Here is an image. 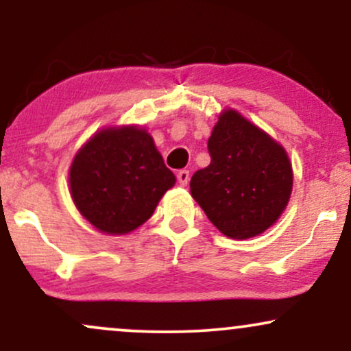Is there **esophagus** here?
<instances>
[{"label":"esophagus","instance_id":"obj_1","mask_svg":"<svg viewBox=\"0 0 351 351\" xmlns=\"http://www.w3.org/2000/svg\"><path fill=\"white\" fill-rule=\"evenodd\" d=\"M178 183L181 184V186H186L188 181H189V171L188 170H180L178 171Z\"/></svg>","mask_w":351,"mask_h":351}]
</instances>
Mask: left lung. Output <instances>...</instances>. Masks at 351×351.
Here are the masks:
<instances>
[{
    "instance_id": "1",
    "label": "left lung",
    "mask_w": 351,
    "mask_h": 351,
    "mask_svg": "<svg viewBox=\"0 0 351 351\" xmlns=\"http://www.w3.org/2000/svg\"><path fill=\"white\" fill-rule=\"evenodd\" d=\"M208 150L211 163L193 175L191 196L224 236L263 234L292 195L293 171L285 148L234 108H224Z\"/></svg>"
}]
</instances>
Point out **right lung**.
I'll return each mask as SVG.
<instances>
[{
    "label": "right lung",
    "instance_id": "obj_1",
    "mask_svg": "<svg viewBox=\"0 0 351 351\" xmlns=\"http://www.w3.org/2000/svg\"><path fill=\"white\" fill-rule=\"evenodd\" d=\"M175 181L152 135L138 125L95 132L75 153L69 170L77 211L110 236L128 234L150 219Z\"/></svg>",
    "mask_w": 351,
    "mask_h": 351
}]
</instances>
